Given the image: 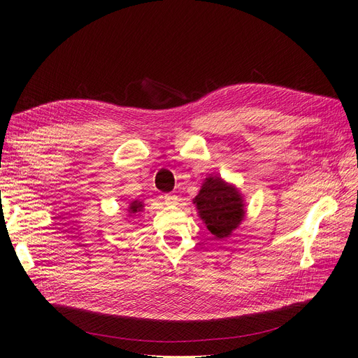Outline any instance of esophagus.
Masks as SVG:
<instances>
[{
    "label": "esophagus",
    "instance_id": "obj_1",
    "mask_svg": "<svg viewBox=\"0 0 358 358\" xmlns=\"http://www.w3.org/2000/svg\"><path fill=\"white\" fill-rule=\"evenodd\" d=\"M178 201H179V199H178V196H175V194H166L164 196V203L167 206H176Z\"/></svg>",
    "mask_w": 358,
    "mask_h": 358
}]
</instances>
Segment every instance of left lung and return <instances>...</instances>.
Segmentation results:
<instances>
[{
	"mask_svg": "<svg viewBox=\"0 0 358 358\" xmlns=\"http://www.w3.org/2000/svg\"><path fill=\"white\" fill-rule=\"evenodd\" d=\"M199 216L215 239H225L245 218V199L241 189L221 176H208L192 200Z\"/></svg>",
	"mask_w": 358,
	"mask_h": 358,
	"instance_id": "obj_1",
	"label": "left lung"
}]
</instances>
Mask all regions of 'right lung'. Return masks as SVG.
Masks as SVG:
<instances>
[{
	"instance_id": "1",
	"label": "right lung",
	"mask_w": 358,
	"mask_h": 358,
	"mask_svg": "<svg viewBox=\"0 0 358 358\" xmlns=\"http://www.w3.org/2000/svg\"><path fill=\"white\" fill-rule=\"evenodd\" d=\"M145 208L143 206V203L142 201H138V200H134L133 203H129V208H128V213H129V216H133L134 213H137V212H142V209Z\"/></svg>"
}]
</instances>
